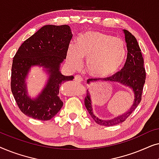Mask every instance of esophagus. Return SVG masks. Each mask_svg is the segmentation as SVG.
I'll return each mask as SVG.
<instances>
[{
	"label": "esophagus",
	"mask_w": 159,
	"mask_h": 159,
	"mask_svg": "<svg viewBox=\"0 0 159 159\" xmlns=\"http://www.w3.org/2000/svg\"><path fill=\"white\" fill-rule=\"evenodd\" d=\"M75 80L76 82H79L80 83V82H82V77L80 75H76L75 77Z\"/></svg>",
	"instance_id": "esophagus-1"
}]
</instances>
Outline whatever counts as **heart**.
I'll return each instance as SVG.
<instances>
[{
    "label": "heart",
    "instance_id": "1",
    "mask_svg": "<svg viewBox=\"0 0 159 159\" xmlns=\"http://www.w3.org/2000/svg\"><path fill=\"white\" fill-rule=\"evenodd\" d=\"M69 64L79 68L87 61V70L93 76L105 77L116 73L126 57L125 43L120 39L99 32L89 31L77 39L68 51Z\"/></svg>",
    "mask_w": 159,
    "mask_h": 159
}]
</instances>
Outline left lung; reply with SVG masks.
Masks as SVG:
<instances>
[{
    "label": "left lung",
    "instance_id": "8db88e82",
    "mask_svg": "<svg viewBox=\"0 0 159 159\" xmlns=\"http://www.w3.org/2000/svg\"><path fill=\"white\" fill-rule=\"evenodd\" d=\"M125 34V41L127 43V56L125 66L121 71H118L111 77L103 78V79H89L87 80L88 83L90 82H95L101 80L103 81L117 82L132 88L134 91V103L129 110H128L125 114L110 120H102L96 117L93 112L92 104L90 93L87 90L86 97L84 98V105L89 112L91 117L95 122L102 126H113L118 125L125 121L130 114L135 110L142 99V93L145 82V69L143 55L141 53V50L139 46L138 41L135 37L127 30H124Z\"/></svg>",
    "mask_w": 159,
    "mask_h": 159
}]
</instances>
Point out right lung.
Returning <instances> with one entry per match:
<instances>
[{"label": "right lung", "mask_w": 159, "mask_h": 159, "mask_svg": "<svg viewBox=\"0 0 159 159\" xmlns=\"http://www.w3.org/2000/svg\"><path fill=\"white\" fill-rule=\"evenodd\" d=\"M72 38L69 26L45 25L26 40L13 59L11 89L17 106L23 114L38 120L53 118L63 106L59 88L73 76H64L60 65L66 58ZM40 65L47 69L50 77L46 88L36 99L27 96L25 78L30 67Z\"/></svg>", "instance_id": "1"}]
</instances>
